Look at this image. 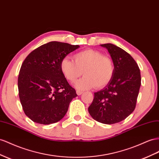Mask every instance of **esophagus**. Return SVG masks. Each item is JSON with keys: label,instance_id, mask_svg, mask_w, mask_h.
I'll use <instances>...</instances> for the list:
<instances>
[{"label": "esophagus", "instance_id": "1", "mask_svg": "<svg viewBox=\"0 0 159 159\" xmlns=\"http://www.w3.org/2000/svg\"><path fill=\"white\" fill-rule=\"evenodd\" d=\"M76 93H77V94H78V96H80V95H81V94L83 93V92L80 91V90H77V91H76Z\"/></svg>", "mask_w": 159, "mask_h": 159}]
</instances>
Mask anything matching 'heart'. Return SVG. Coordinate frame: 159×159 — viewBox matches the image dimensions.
Wrapping results in <instances>:
<instances>
[{
    "mask_svg": "<svg viewBox=\"0 0 159 159\" xmlns=\"http://www.w3.org/2000/svg\"><path fill=\"white\" fill-rule=\"evenodd\" d=\"M60 69L64 77L74 83L84 74V76L75 84V87L81 90L94 87H105L112 78L114 66L112 59L104 55L101 51L85 49L76 53L74 61L70 57L62 59Z\"/></svg>",
    "mask_w": 159,
    "mask_h": 159,
    "instance_id": "heart-1",
    "label": "heart"
}]
</instances>
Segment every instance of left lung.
Listing matches in <instances>:
<instances>
[{
    "label": "left lung",
    "mask_w": 159,
    "mask_h": 159,
    "mask_svg": "<svg viewBox=\"0 0 159 159\" xmlns=\"http://www.w3.org/2000/svg\"><path fill=\"white\" fill-rule=\"evenodd\" d=\"M108 49L114 66L110 82L94 98L88 111L95 120L112 124L124 120L136 107L141 85L139 67L126 51L111 43L100 45Z\"/></svg>",
    "instance_id": "8db88e82"
}]
</instances>
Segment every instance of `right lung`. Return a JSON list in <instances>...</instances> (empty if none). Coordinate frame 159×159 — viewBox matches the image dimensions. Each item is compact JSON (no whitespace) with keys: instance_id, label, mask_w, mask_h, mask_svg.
<instances>
[{"instance_id":"right-lung-1","label":"right lung","mask_w":159,"mask_h":159,"mask_svg":"<svg viewBox=\"0 0 159 159\" xmlns=\"http://www.w3.org/2000/svg\"><path fill=\"white\" fill-rule=\"evenodd\" d=\"M80 48L51 41L25 59L18 78L19 95L25 114L34 122L55 123L64 117L77 96L60 69L63 58Z\"/></svg>"}]
</instances>
